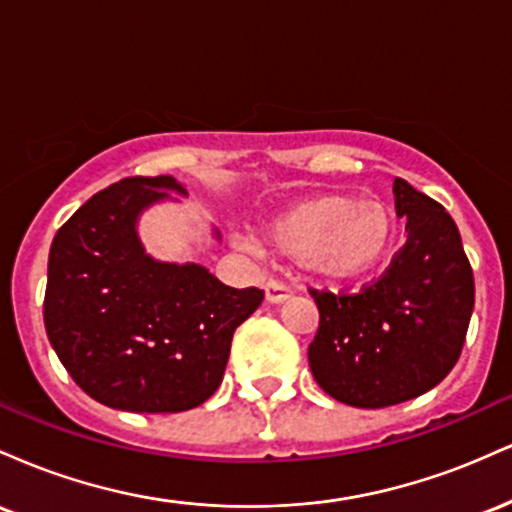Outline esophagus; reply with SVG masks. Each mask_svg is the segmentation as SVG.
<instances>
[{
	"instance_id": "1",
	"label": "esophagus",
	"mask_w": 512,
	"mask_h": 512,
	"mask_svg": "<svg viewBox=\"0 0 512 512\" xmlns=\"http://www.w3.org/2000/svg\"><path fill=\"white\" fill-rule=\"evenodd\" d=\"M264 298H267V303H284L291 298V289L286 284H281V281H267V286H264Z\"/></svg>"
}]
</instances>
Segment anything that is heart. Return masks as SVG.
I'll use <instances>...</instances> for the list:
<instances>
[{
  "label": "heart",
  "instance_id": "1",
  "mask_svg": "<svg viewBox=\"0 0 512 512\" xmlns=\"http://www.w3.org/2000/svg\"><path fill=\"white\" fill-rule=\"evenodd\" d=\"M264 240L322 279L351 281L383 267L397 243V216L380 199L327 192L276 216Z\"/></svg>",
  "mask_w": 512,
  "mask_h": 512
}]
</instances>
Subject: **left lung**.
Instances as JSON below:
<instances>
[{
  "label": "left lung",
  "instance_id": "obj_1",
  "mask_svg": "<svg viewBox=\"0 0 512 512\" xmlns=\"http://www.w3.org/2000/svg\"><path fill=\"white\" fill-rule=\"evenodd\" d=\"M407 243L358 293L310 291L320 327L308 346L313 378L337 402L383 409L436 387L462 354L474 274L443 204L395 180Z\"/></svg>",
  "mask_w": 512,
  "mask_h": 512
}]
</instances>
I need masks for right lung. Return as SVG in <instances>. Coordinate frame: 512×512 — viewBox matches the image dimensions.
<instances>
[{"instance_id":"obj_1","label":"right lung","mask_w":512,"mask_h":512,"mask_svg":"<svg viewBox=\"0 0 512 512\" xmlns=\"http://www.w3.org/2000/svg\"><path fill=\"white\" fill-rule=\"evenodd\" d=\"M187 195L170 175L125 178L93 195L57 231L43 317L74 383L105 407L175 414L214 395L238 325L264 291L231 289L202 264L156 262L139 214Z\"/></svg>"}]
</instances>
